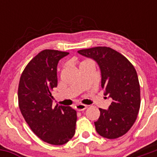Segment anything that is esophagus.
Returning <instances> with one entry per match:
<instances>
[{
  "label": "esophagus",
  "instance_id": "34e87169",
  "mask_svg": "<svg viewBox=\"0 0 157 157\" xmlns=\"http://www.w3.org/2000/svg\"><path fill=\"white\" fill-rule=\"evenodd\" d=\"M86 109H87V106L84 105V104H77V105H75V109L78 110V111H83Z\"/></svg>",
  "mask_w": 157,
  "mask_h": 157
}]
</instances>
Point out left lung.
I'll list each match as a JSON object with an SVG mask.
<instances>
[{"label": "left lung", "mask_w": 157, "mask_h": 157, "mask_svg": "<svg viewBox=\"0 0 157 157\" xmlns=\"http://www.w3.org/2000/svg\"><path fill=\"white\" fill-rule=\"evenodd\" d=\"M78 53L97 62L104 96L113 100L109 109H99L100 117L94 122L96 131L104 138H118L133 126L140 110V88L135 67L124 55L109 47L82 49Z\"/></svg>", "instance_id": "left-lung-1"}]
</instances>
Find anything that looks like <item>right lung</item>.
<instances>
[{"mask_svg":"<svg viewBox=\"0 0 157 157\" xmlns=\"http://www.w3.org/2000/svg\"><path fill=\"white\" fill-rule=\"evenodd\" d=\"M67 52L43 50L29 62L18 86V103L33 132L51 145H64L74 136L76 112L71 107H53V88L57 86V65Z\"/></svg>","mask_w":157,"mask_h":157,"instance_id":"add662e5","label":"right lung"}]
</instances>
